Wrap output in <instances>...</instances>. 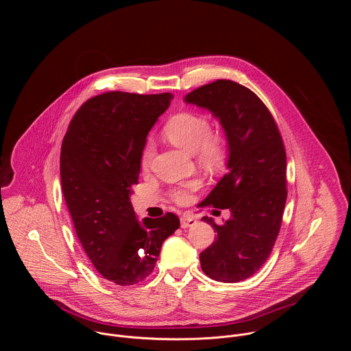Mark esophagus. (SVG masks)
I'll return each mask as SVG.
<instances>
[{"label":"esophagus","instance_id":"esophagus-1","mask_svg":"<svg viewBox=\"0 0 351 351\" xmlns=\"http://www.w3.org/2000/svg\"><path fill=\"white\" fill-rule=\"evenodd\" d=\"M193 224H196V219L188 216V215H184L181 217V227L182 228H188V227H192Z\"/></svg>","mask_w":351,"mask_h":351}]
</instances>
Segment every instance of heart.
Returning <instances> with one entry per match:
<instances>
[{
    "mask_svg": "<svg viewBox=\"0 0 351 351\" xmlns=\"http://www.w3.org/2000/svg\"><path fill=\"white\" fill-rule=\"evenodd\" d=\"M163 136L176 147L195 154L204 167L210 170L221 169L228 158L230 142L223 130L210 128L206 116L193 112H180L171 116L163 125ZM155 155V146L147 141L141 154V166L147 170ZM200 188L199 181H191L178 185L170 191L171 200L177 204H186L191 195Z\"/></svg>",
    "mask_w": 351,
    "mask_h": 351,
    "instance_id": "b5f03b06",
    "label": "heart"
}]
</instances>
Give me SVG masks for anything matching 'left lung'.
I'll return each mask as SVG.
<instances>
[{
    "instance_id": "8db88e82",
    "label": "left lung",
    "mask_w": 351,
    "mask_h": 351,
    "mask_svg": "<svg viewBox=\"0 0 351 351\" xmlns=\"http://www.w3.org/2000/svg\"><path fill=\"white\" fill-rule=\"evenodd\" d=\"M186 102L219 117L230 142L228 173L201 206L230 209L231 217L209 223L216 241L200 254L202 271L221 282L255 274L273 250L287 202V152L267 106L249 88L217 80L188 93Z\"/></svg>"
}]
</instances>
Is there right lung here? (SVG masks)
<instances>
[{
    "instance_id": "add662e5",
    "label": "right lung",
    "mask_w": 351,
    "mask_h": 351,
    "mask_svg": "<svg viewBox=\"0 0 351 351\" xmlns=\"http://www.w3.org/2000/svg\"><path fill=\"white\" fill-rule=\"evenodd\" d=\"M171 100L102 93L81 105L62 142V191L77 237L101 276L120 287L145 281L163 241L180 228L171 212L139 221L130 201L147 134Z\"/></svg>"
}]
</instances>
